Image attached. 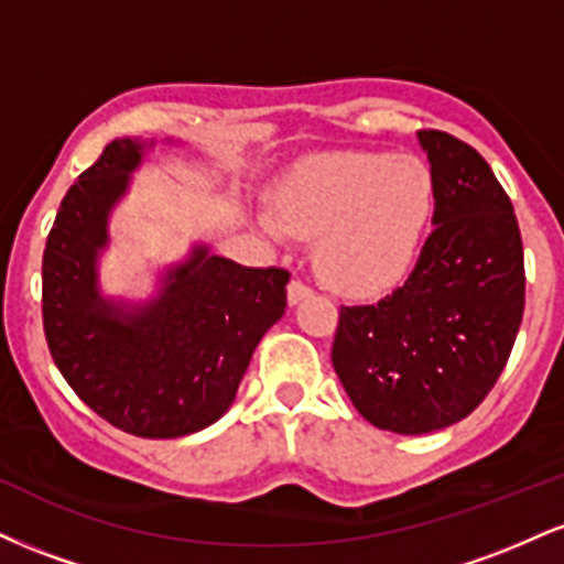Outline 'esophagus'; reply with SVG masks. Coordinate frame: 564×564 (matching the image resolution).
<instances>
[{
	"mask_svg": "<svg viewBox=\"0 0 564 564\" xmlns=\"http://www.w3.org/2000/svg\"><path fill=\"white\" fill-rule=\"evenodd\" d=\"M313 294V289L310 286H304L302 281H291L289 283V289H286V296H289V304H300L304 296H310Z\"/></svg>",
	"mask_w": 564,
	"mask_h": 564,
	"instance_id": "esophagus-1",
	"label": "esophagus"
}]
</instances>
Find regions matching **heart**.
<instances>
[{"instance_id":"heart-1","label":"heart","mask_w":564,"mask_h":564,"mask_svg":"<svg viewBox=\"0 0 564 564\" xmlns=\"http://www.w3.org/2000/svg\"><path fill=\"white\" fill-rule=\"evenodd\" d=\"M257 228L275 243L315 238V268L339 294L371 300L405 281L435 206L413 156L323 153L278 180Z\"/></svg>"}]
</instances>
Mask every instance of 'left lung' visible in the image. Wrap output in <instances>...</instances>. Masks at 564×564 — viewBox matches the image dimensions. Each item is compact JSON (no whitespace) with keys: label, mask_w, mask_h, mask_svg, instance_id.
<instances>
[{"label":"left lung","mask_w":564,"mask_h":564,"mask_svg":"<svg viewBox=\"0 0 564 564\" xmlns=\"http://www.w3.org/2000/svg\"><path fill=\"white\" fill-rule=\"evenodd\" d=\"M435 185L432 236L400 289L341 307L332 364L360 416L398 435L467 419L507 366L525 310L511 200L475 148L416 132Z\"/></svg>","instance_id":"1"}]
</instances>
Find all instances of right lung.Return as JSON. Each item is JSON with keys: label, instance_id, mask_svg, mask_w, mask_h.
I'll list each match as a JSON object with an SVG mask.
<instances>
[{"label": "right lung", "instance_id": "right-lung-1", "mask_svg": "<svg viewBox=\"0 0 564 564\" xmlns=\"http://www.w3.org/2000/svg\"><path fill=\"white\" fill-rule=\"evenodd\" d=\"M156 140L121 138L68 187L42 260L44 334L57 371L97 416L138 437L206 430L286 313V270L243 268L196 241L142 300L108 294L113 209ZM164 145H180L164 140Z\"/></svg>", "mask_w": 564, "mask_h": 564}]
</instances>
